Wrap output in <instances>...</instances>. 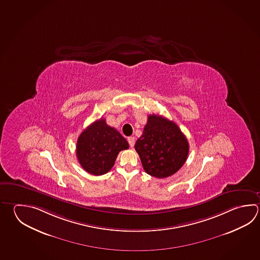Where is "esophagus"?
I'll return each mask as SVG.
<instances>
[{
    "label": "esophagus",
    "mask_w": 260,
    "mask_h": 260,
    "mask_svg": "<svg viewBox=\"0 0 260 260\" xmlns=\"http://www.w3.org/2000/svg\"><path fill=\"white\" fill-rule=\"evenodd\" d=\"M127 142H128L131 147H133L134 144H135V139H134V137H128L127 138Z\"/></svg>",
    "instance_id": "obj_1"
}]
</instances>
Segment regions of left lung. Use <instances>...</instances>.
<instances>
[{
    "mask_svg": "<svg viewBox=\"0 0 260 260\" xmlns=\"http://www.w3.org/2000/svg\"><path fill=\"white\" fill-rule=\"evenodd\" d=\"M135 150L148 175L165 178L183 167L189 146L186 136L176 123L152 114L148 117L147 124L136 142Z\"/></svg>",
    "mask_w": 260,
    "mask_h": 260,
    "instance_id": "8db88e82",
    "label": "left lung"
}]
</instances>
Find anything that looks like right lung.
Returning a JSON list of instances; mask_svg holds the SVG:
<instances>
[{"mask_svg":"<svg viewBox=\"0 0 260 260\" xmlns=\"http://www.w3.org/2000/svg\"><path fill=\"white\" fill-rule=\"evenodd\" d=\"M128 148L126 139L106 119L100 118L86 127L77 140L76 155L85 171L101 176L112 168L118 152Z\"/></svg>","mask_w":260,"mask_h":260,"instance_id":"obj_1","label":"right lung"}]
</instances>
